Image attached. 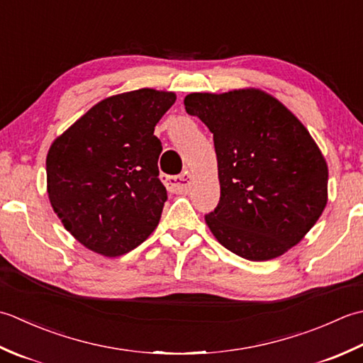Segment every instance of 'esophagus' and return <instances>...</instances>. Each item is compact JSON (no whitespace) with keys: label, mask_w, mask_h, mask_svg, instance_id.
Returning <instances> with one entry per match:
<instances>
[{"label":"esophagus","mask_w":363,"mask_h":363,"mask_svg":"<svg viewBox=\"0 0 363 363\" xmlns=\"http://www.w3.org/2000/svg\"><path fill=\"white\" fill-rule=\"evenodd\" d=\"M161 180L167 189L174 192H186L192 184V177L188 171L182 172L180 175H162Z\"/></svg>","instance_id":"34e87169"}]
</instances>
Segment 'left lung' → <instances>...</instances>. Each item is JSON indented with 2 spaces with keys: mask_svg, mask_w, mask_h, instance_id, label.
Instances as JSON below:
<instances>
[{
  "mask_svg": "<svg viewBox=\"0 0 363 363\" xmlns=\"http://www.w3.org/2000/svg\"><path fill=\"white\" fill-rule=\"evenodd\" d=\"M184 109L213 133L220 197L205 214L211 233L246 260L285 254L328 203V164L307 128L258 89L189 94Z\"/></svg>",
  "mask_w": 363,
  "mask_h": 363,
  "instance_id": "1",
  "label": "left lung"
}]
</instances>
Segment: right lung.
<instances>
[{
	"label": "right lung",
	"mask_w": 363,
	"mask_h": 363,
	"mask_svg": "<svg viewBox=\"0 0 363 363\" xmlns=\"http://www.w3.org/2000/svg\"><path fill=\"white\" fill-rule=\"evenodd\" d=\"M174 92L139 89L97 103L47 155L48 197L64 227L94 252L119 257L157 228L167 201L155 127Z\"/></svg>",
	"instance_id": "1"
}]
</instances>
